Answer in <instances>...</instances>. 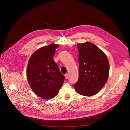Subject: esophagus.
Wrapping results in <instances>:
<instances>
[{"label": "esophagus", "instance_id": "1", "mask_svg": "<svg viewBox=\"0 0 130 130\" xmlns=\"http://www.w3.org/2000/svg\"><path fill=\"white\" fill-rule=\"evenodd\" d=\"M65 78L66 79H68V77H69V74L68 73L67 74H65Z\"/></svg>", "mask_w": 130, "mask_h": 130}]
</instances>
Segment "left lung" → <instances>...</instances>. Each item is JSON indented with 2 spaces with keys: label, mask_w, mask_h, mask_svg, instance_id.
<instances>
[{
  "label": "left lung",
  "mask_w": 130,
  "mask_h": 130,
  "mask_svg": "<svg viewBox=\"0 0 130 130\" xmlns=\"http://www.w3.org/2000/svg\"><path fill=\"white\" fill-rule=\"evenodd\" d=\"M77 47L79 78L74 87L78 94L92 96L99 92L107 82L109 63L104 53L94 44H78Z\"/></svg>",
  "instance_id": "left-lung-1"
}]
</instances>
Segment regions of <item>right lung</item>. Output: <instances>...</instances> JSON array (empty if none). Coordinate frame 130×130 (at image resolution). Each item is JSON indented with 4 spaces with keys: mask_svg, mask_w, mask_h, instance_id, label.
I'll use <instances>...</instances> for the list:
<instances>
[{
    "mask_svg": "<svg viewBox=\"0 0 130 130\" xmlns=\"http://www.w3.org/2000/svg\"><path fill=\"white\" fill-rule=\"evenodd\" d=\"M57 44H51L36 50L30 58L27 77L33 91L44 99L54 97L65 80L53 60Z\"/></svg>",
    "mask_w": 130,
    "mask_h": 130,
    "instance_id": "add662e5",
    "label": "right lung"
}]
</instances>
